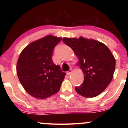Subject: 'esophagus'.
Returning <instances> with one entry per match:
<instances>
[{
  "instance_id": "34e87169",
  "label": "esophagus",
  "mask_w": 128,
  "mask_h": 128,
  "mask_svg": "<svg viewBox=\"0 0 128 128\" xmlns=\"http://www.w3.org/2000/svg\"><path fill=\"white\" fill-rule=\"evenodd\" d=\"M72 72H73V71H72V69H70L69 70V71H68V72H67V74H68V75H70V74H71V73H72Z\"/></svg>"
}]
</instances>
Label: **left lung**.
Instances as JSON below:
<instances>
[{
    "label": "left lung",
    "instance_id": "left-lung-1",
    "mask_svg": "<svg viewBox=\"0 0 128 128\" xmlns=\"http://www.w3.org/2000/svg\"><path fill=\"white\" fill-rule=\"evenodd\" d=\"M64 42L72 49L78 58L83 70L84 82L75 87L78 94L94 97L104 92L112 79L115 59L106 45L94 40L64 38Z\"/></svg>",
    "mask_w": 128,
    "mask_h": 128
}]
</instances>
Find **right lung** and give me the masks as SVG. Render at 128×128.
<instances>
[{"label":"right lung","instance_id":"right-lung-1","mask_svg":"<svg viewBox=\"0 0 128 128\" xmlns=\"http://www.w3.org/2000/svg\"><path fill=\"white\" fill-rule=\"evenodd\" d=\"M62 38L47 36L32 42L21 52L17 74L22 87L32 97L45 99L59 92L66 73L52 59Z\"/></svg>","mask_w":128,"mask_h":128}]
</instances>
